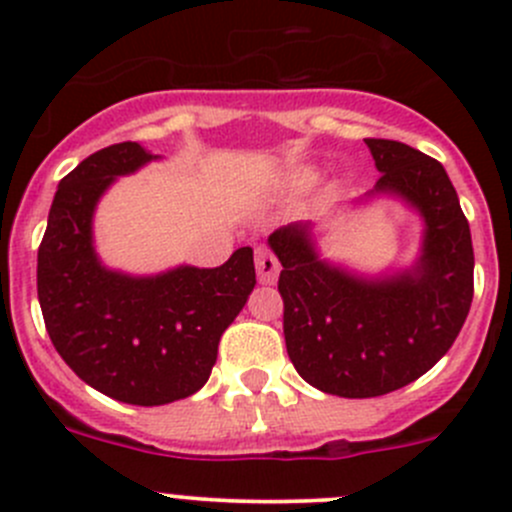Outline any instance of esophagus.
Instances as JSON below:
<instances>
[{
  "label": "esophagus",
  "mask_w": 512,
  "mask_h": 512,
  "mask_svg": "<svg viewBox=\"0 0 512 512\" xmlns=\"http://www.w3.org/2000/svg\"><path fill=\"white\" fill-rule=\"evenodd\" d=\"M255 265L257 280H260L262 285H272V282L277 280V275H280V260H277L270 250H265V247H257Z\"/></svg>",
  "instance_id": "1"
}]
</instances>
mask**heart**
<instances>
[{"mask_svg": "<svg viewBox=\"0 0 512 512\" xmlns=\"http://www.w3.org/2000/svg\"><path fill=\"white\" fill-rule=\"evenodd\" d=\"M294 183H297V185H309V183H314V173H312V170H302V173L294 175Z\"/></svg>", "mask_w": 512, "mask_h": 512, "instance_id": "b5f03b06", "label": "heart"}]
</instances>
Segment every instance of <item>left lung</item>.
<instances>
[{"label": "left lung", "mask_w": 512, "mask_h": 512, "mask_svg": "<svg viewBox=\"0 0 512 512\" xmlns=\"http://www.w3.org/2000/svg\"><path fill=\"white\" fill-rule=\"evenodd\" d=\"M376 193L399 195L421 213V257L411 270L359 277L319 260L309 223L270 235L280 257L285 342L314 389L371 399L411 384L451 349L473 302L471 227L436 158L399 141L366 138Z\"/></svg>", "instance_id": "8db88e82"}]
</instances>
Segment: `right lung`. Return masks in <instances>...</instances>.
I'll list each match as a JSON object with an SVG mask.
<instances>
[{
	"mask_svg": "<svg viewBox=\"0 0 512 512\" xmlns=\"http://www.w3.org/2000/svg\"><path fill=\"white\" fill-rule=\"evenodd\" d=\"M156 156L141 143H116L81 160L49 210L36 262L46 332L81 381L133 406H163L203 389L223 332L255 287L252 247L215 270L175 267L131 277L98 262L91 220L118 175Z\"/></svg>",
	"mask_w": 512,
	"mask_h": 512,
	"instance_id": "right-lung-1",
	"label": "right lung"
}]
</instances>
